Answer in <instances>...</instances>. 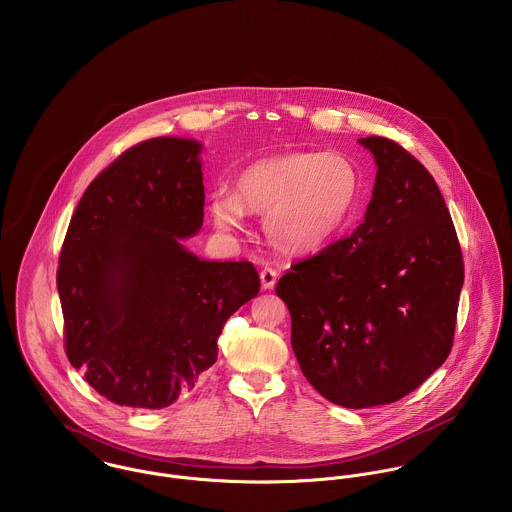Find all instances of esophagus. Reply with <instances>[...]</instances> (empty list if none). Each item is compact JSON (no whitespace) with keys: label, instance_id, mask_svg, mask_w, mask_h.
<instances>
[{"label":"esophagus","instance_id":"34e87169","mask_svg":"<svg viewBox=\"0 0 512 512\" xmlns=\"http://www.w3.org/2000/svg\"><path fill=\"white\" fill-rule=\"evenodd\" d=\"M260 280H262V288L264 290H272L278 282V272L270 266H266L262 272H260Z\"/></svg>","mask_w":512,"mask_h":512}]
</instances>
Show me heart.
<instances>
[{
  "mask_svg": "<svg viewBox=\"0 0 512 512\" xmlns=\"http://www.w3.org/2000/svg\"><path fill=\"white\" fill-rule=\"evenodd\" d=\"M361 199L363 175L347 155L286 151L248 163L234 179V193L211 195L209 213L222 232L240 230L246 211L264 213L272 246L309 254L349 224Z\"/></svg>",
  "mask_w": 512,
  "mask_h": 512,
  "instance_id": "heart-1",
  "label": "heart"
}]
</instances>
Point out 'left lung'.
Listing matches in <instances>:
<instances>
[{
    "label": "left lung",
    "instance_id": "8db88e82",
    "mask_svg": "<svg viewBox=\"0 0 512 512\" xmlns=\"http://www.w3.org/2000/svg\"><path fill=\"white\" fill-rule=\"evenodd\" d=\"M359 144L378 167L365 220L276 286L301 372L345 408L396 402L445 363L463 288L459 240L430 171L388 138Z\"/></svg>",
    "mask_w": 512,
    "mask_h": 512
}]
</instances>
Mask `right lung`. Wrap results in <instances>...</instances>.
I'll return each mask as SVG.
<instances>
[{
  "mask_svg": "<svg viewBox=\"0 0 512 512\" xmlns=\"http://www.w3.org/2000/svg\"><path fill=\"white\" fill-rule=\"evenodd\" d=\"M201 144L151 138L84 191L57 270L65 351L118 406L157 410L215 365L226 319L260 292L250 262H209L181 238L203 226Z\"/></svg>",
  "mask_w": 512,
  "mask_h": 512,
  "instance_id": "1",
  "label": "right lung"
}]
</instances>
